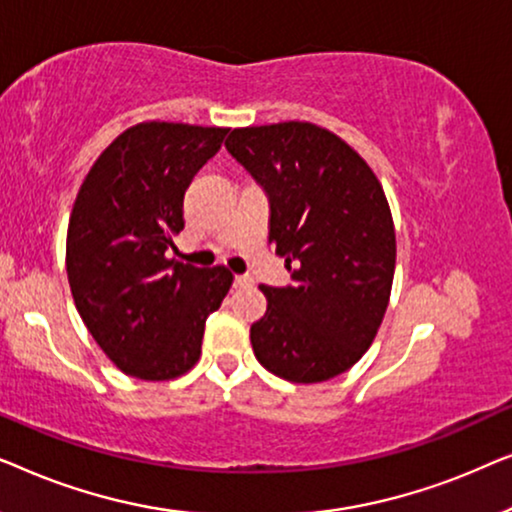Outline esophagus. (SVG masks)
I'll list each match as a JSON object with an SVG mask.
<instances>
[{
    "label": "esophagus",
    "instance_id": "34e87169",
    "mask_svg": "<svg viewBox=\"0 0 512 512\" xmlns=\"http://www.w3.org/2000/svg\"><path fill=\"white\" fill-rule=\"evenodd\" d=\"M251 284H254V279H251L249 275H235L237 289H244V286H251Z\"/></svg>",
    "mask_w": 512,
    "mask_h": 512
}]
</instances>
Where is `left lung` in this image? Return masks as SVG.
<instances>
[{"mask_svg": "<svg viewBox=\"0 0 512 512\" xmlns=\"http://www.w3.org/2000/svg\"><path fill=\"white\" fill-rule=\"evenodd\" d=\"M226 149L268 195V242L293 279L261 286L256 359L289 382L331 380L366 354L389 305L396 233L380 181L312 123L230 130Z\"/></svg>", "mask_w": 512, "mask_h": 512, "instance_id": "1", "label": "left lung"}]
</instances>
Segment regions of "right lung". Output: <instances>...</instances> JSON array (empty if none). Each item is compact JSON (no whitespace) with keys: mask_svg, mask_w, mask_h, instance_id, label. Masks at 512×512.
Wrapping results in <instances>:
<instances>
[{"mask_svg":"<svg viewBox=\"0 0 512 512\" xmlns=\"http://www.w3.org/2000/svg\"><path fill=\"white\" fill-rule=\"evenodd\" d=\"M226 128L139 123L90 167L67 228V279L83 324L125 375H184L200 359L205 321L233 284L221 265L165 256L184 230V193L221 149Z\"/></svg>","mask_w":512,"mask_h":512,"instance_id":"1","label":"right lung"}]
</instances>
